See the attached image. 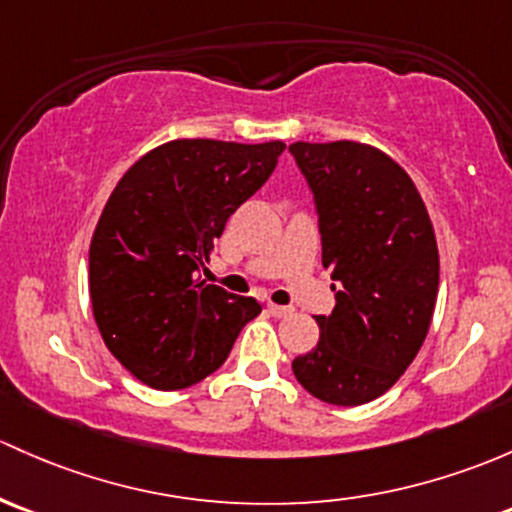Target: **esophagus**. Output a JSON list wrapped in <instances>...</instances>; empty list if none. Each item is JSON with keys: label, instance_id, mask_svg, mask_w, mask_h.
I'll return each instance as SVG.
<instances>
[{"label": "esophagus", "instance_id": "34e87169", "mask_svg": "<svg viewBox=\"0 0 512 512\" xmlns=\"http://www.w3.org/2000/svg\"><path fill=\"white\" fill-rule=\"evenodd\" d=\"M267 311L274 316V319H282V316L292 314V306H279V304H267Z\"/></svg>", "mask_w": 512, "mask_h": 512}]
</instances>
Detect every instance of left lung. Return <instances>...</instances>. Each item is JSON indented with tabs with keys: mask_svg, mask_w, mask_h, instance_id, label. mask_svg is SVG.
Listing matches in <instances>:
<instances>
[{
	"mask_svg": "<svg viewBox=\"0 0 512 512\" xmlns=\"http://www.w3.org/2000/svg\"><path fill=\"white\" fill-rule=\"evenodd\" d=\"M319 213L321 262L336 306L314 316L319 343L292 370L321 402L355 407L400 380L422 348L439 292V250L417 186L360 142H294Z\"/></svg>",
	"mask_w": 512,
	"mask_h": 512,
	"instance_id": "8db88e82",
	"label": "left lung"
}]
</instances>
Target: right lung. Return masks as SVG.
Segmentation results:
<instances>
[{"label": "right lung", "mask_w": 512, "mask_h": 512, "mask_svg": "<svg viewBox=\"0 0 512 512\" xmlns=\"http://www.w3.org/2000/svg\"><path fill=\"white\" fill-rule=\"evenodd\" d=\"M282 152L284 142L174 139L117 181L90 242V301L105 346L144 385L181 390L211 375L262 311L198 270Z\"/></svg>", "instance_id": "1"}]
</instances>
